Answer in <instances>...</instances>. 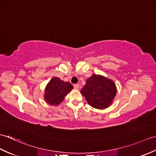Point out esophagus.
<instances>
[{
  "mask_svg": "<svg viewBox=\"0 0 156 156\" xmlns=\"http://www.w3.org/2000/svg\"><path fill=\"white\" fill-rule=\"evenodd\" d=\"M73 86H74V89H76V90H78V89H79V85L77 84H74L73 85Z\"/></svg>",
  "mask_w": 156,
  "mask_h": 156,
  "instance_id": "obj_1",
  "label": "esophagus"
}]
</instances>
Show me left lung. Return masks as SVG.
<instances>
[{
	"instance_id": "1",
	"label": "left lung",
	"mask_w": 156,
	"mask_h": 156,
	"mask_svg": "<svg viewBox=\"0 0 156 156\" xmlns=\"http://www.w3.org/2000/svg\"><path fill=\"white\" fill-rule=\"evenodd\" d=\"M88 104L96 109H104L111 104L116 94L114 83L102 76L93 74L81 91Z\"/></svg>"
}]
</instances>
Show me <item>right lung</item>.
Masks as SVG:
<instances>
[{"label": "right lung", "mask_w": 156, "mask_h": 156, "mask_svg": "<svg viewBox=\"0 0 156 156\" xmlns=\"http://www.w3.org/2000/svg\"><path fill=\"white\" fill-rule=\"evenodd\" d=\"M73 89L70 82L62 81L58 78H53L47 84L45 90L44 99L49 104H59L64 98V96Z\"/></svg>", "instance_id": "obj_1"}]
</instances>
